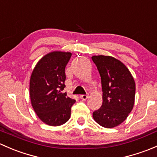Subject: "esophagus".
I'll use <instances>...</instances> for the list:
<instances>
[{"mask_svg":"<svg viewBox=\"0 0 157 157\" xmlns=\"http://www.w3.org/2000/svg\"><path fill=\"white\" fill-rule=\"evenodd\" d=\"M80 98L81 99H83V100H86L88 98V95H80Z\"/></svg>","mask_w":157,"mask_h":157,"instance_id":"34e87169","label":"esophagus"}]
</instances>
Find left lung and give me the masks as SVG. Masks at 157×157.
<instances>
[{
	"label": "left lung",
	"instance_id": "obj_1",
	"mask_svg": "<svg viewBox=\"0 0 157 157\" xmlns=\"http://www.w3.org/2000/svg\"><path fill=\"white\" fill-rule=\"evenodd\" d=\"M92 60L101 77L102 104L93 117L106 128L119 125L133 109L135 97V82L128 67L111 56L95 55Z\"/></svg>",
	"mask_w": 157,
	"mask_h": 157
}]
</instances>
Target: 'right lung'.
Returning <instances> with one entry per match:
<instances>
[{"mask_svg": "<svg viewBox=\"0 0 157 157\" xmlns=\"http://www.w3.org/2000/svg\"><path fill=\"white\" fill-rule=\"evenodd\" d=\"M72 54L52 52L36 64L30 77L32 106L40 120L51 126L64 124L71 117V106L76 102L63 93L65 87V67Z\"/></svg>", "mask_w": 157, "mask_h": 157, "instance_id": "right-lung-1", "label": "right lung"}]
</instances>
